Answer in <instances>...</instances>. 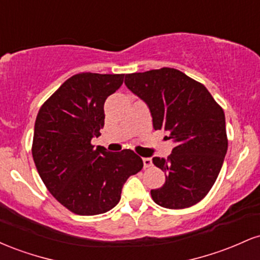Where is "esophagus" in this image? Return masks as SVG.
Here are the masks:
<instances>
[{
    "instance_id": "34e87169",
    "label": "esophagus",
    "mask_w": 260,
    "mask_h": 260,
    "mask_svg": "<svg viewBox=\"0 0 260 260\" xmlns=\"http://www.w3.org/2000/svg\"><path fill=\"white\" fill-rule=\"evenodd\" d=\"M143 164H144V168H149V166L153 165V161L150 157H143Z\"/></svg>"
}]
</instances>
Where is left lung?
Returning <instances> with one entry per match:
<instances>
[{
  "instance_id": "1",
  "label": "left lung",
  "mask_w": 260,
  "mask_h": 260,
  "mask_svg": "<svg viewBox=\"0 0 260 260\" xmlns=\"http://www.w3.org/2000/svg\"><path fill=\"white\" fill-rule=\"evenodd\" d=\"M124 84L147 104L154 129H164L175 143L168 159L153 157L166 176L162 187L150 190L153 201L168 209L201 202L228 151L223 110L204 85L175 68L126 74Z\"/></svg>"
}]
</instances>
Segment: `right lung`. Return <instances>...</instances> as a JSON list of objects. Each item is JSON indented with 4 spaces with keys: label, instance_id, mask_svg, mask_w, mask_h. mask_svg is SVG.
Masks as SVG:
<instances>
[{
    "label": "right lung",
    "instance_id": "add662e5",
    "mask_svg": "<svg viewBox=\"0 0 260 260\" xmlns=\"http://www.w3.org/2000/svg\"><path fill=\"white\" fill-rule=\"evenodd\" d=\"M124 74L79 73L67 79L39 110L32 159L50 193L78 215L117 205L123 184L143 168L134 151L110 153L91 144L105 123L104 104Z\"/></svg>",
    "mask_w": 260,
    "mask_h": 260
}]
</instances>
